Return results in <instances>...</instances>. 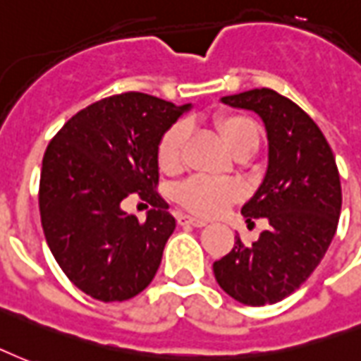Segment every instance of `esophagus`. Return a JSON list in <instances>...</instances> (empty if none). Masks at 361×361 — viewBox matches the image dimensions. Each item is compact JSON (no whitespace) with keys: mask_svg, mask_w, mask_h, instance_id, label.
<instances>
[{"mask_svg":"<svg viewBox=\"0 0 361 361\" xmlns=\"http://www.w3.org/2000/svg\"><path fill=\"white\" fill-rule=\"evenodd\" d=\"M178 221H180L181 226H193V228H204L208 221L202 220V218H195V216L189 214H180L178 216Z\"/></svg>","mask_w":361,"mask_h":361,"instance_id":"obj_1","label":"esophagus"}]
</instances>
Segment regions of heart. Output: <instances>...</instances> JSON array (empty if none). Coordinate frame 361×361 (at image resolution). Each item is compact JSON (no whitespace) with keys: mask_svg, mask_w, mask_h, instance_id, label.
Listing matches in <instances>:
<instances>
[{"mask_svg":"<svg viewBox=\"0 0 361 361\" xmlns=\"http://www.w3.org/2000/svg\"><path fill=\"white\" fill-rule=\"evenodd\" d=\"M216 126L221 140L228 145L231 153H239L247 147H258L260 133L252 120L245 114H226L216 120ZM185 140V126L173 124L162 133L157 149L160 170L173 172L180 166L181 147ZM176 201L183 207L201 216H216L239 199L241 189L237 183L229 180H216L208 176H193L183 183H180L176 191Z\"/></svg>","mask_w":361,"mask_h":361,"instance_id":"obj_1","label":"heart"}]
</instances>
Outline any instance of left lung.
<instances>
[{"label": "left lung", "mask_w": 361, "mask_h": 361, "mask_svg": "<svg viewBox=\"0 0 361 361\" xmlns=\"http://www.w3.org/2000/svg\"><path fill=\"white\" fill-rule=\"evenodd\" d=\"M220 101L264 122L268 168L241 214L247 221L268 218L269 228L250 247L237 237L231 252L214 262L216 281L237 302L276 304L312 276L335 237L343 204L337 162L316 122L274 90Z\"/></svg>", "instance_id": "8db88e82"}]
</instances>
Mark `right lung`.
Returning a JSON list of instances; mask_svg holds the SVG:
<instances>
[{
  "label": "right lung",
  "instance_id": "1",
  "mask_svg": "<svg viewBox=\"0 0 361 361\" xmlns=\"http://www.w3.org/2000/svg\"><path fill=\"white\" fill-rule=\"evenodd\" d=\"M189 109L147 93L113 95L74 114L45 149L39 178L45 241L65 276L95 300L122 302L153 281L176 229L154 191L157 149ZM132 192L155 207L145 224L121 210Z\"/></svg>",
  "mask_w": 361,
  "mask_h": 361
}]
</instances>
